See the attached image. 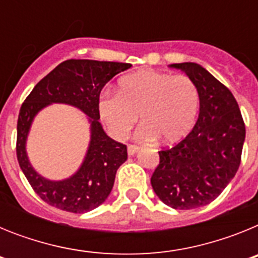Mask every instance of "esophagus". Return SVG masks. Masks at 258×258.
Wrapping results in <instances>:
<instances>
[{"instance_id":"obj_1","label":"esophagus","mask_w":258,"mask_h":258,"mask_svg":"<svg viewBox=\"0 0 258 258\" xmlns=\"http://www.w3.org/2000/svg\"><path fill=\"white\" fill-rule=\"evenodd\" d=\"M138 150H140V147H138V146H134V145L127 146V154H129V156H133V155H136L137 152H138Z\"/></svg>"}]
</instances>
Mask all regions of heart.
Listing matches in <instances>:
<instances>
[{"label":"heart","instance_id":"1","mask_svg":"<svg viewBox=\"0 0 258 258\" xmlns=\"http://www.w3.org/2000/svg\"><path fill=\"white\" fill-rule=\"evenodd\" d=\"M199 108V90L183 75L173 76L157 71H138L118 81L117 93L106 92L99 97L98 111L111 136L124 140L138 121L137 138L164 142L183 138L192 127Z\"/></svg>","mask_w":258,"mask_h":258}]
</instances>
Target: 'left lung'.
Masks as SVG:
<instances>
[{"label": "left lung", "instance_id": "obj_1", "mask_svg": "<svg viewBox=\"0 0 258 258\" xmlns=\"http://www.w3.org/2000/svg\"><path fill=\"white\" fill-rule=\"evenodd\" d=\"M169 67L183 71L197 85L199 117L184 140L159 151L151 184L170 208L195 209L213 202L238 172L245 126L232 93L203 66L184 61Z\"/></svg>", "mask_w": 258, "mask_h": 258}]
</instances>
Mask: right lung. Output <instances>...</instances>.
<instances>
[{
  "mask_svg": "<svg viewBox=\"0 0 258 258\" xmlns=\"http://www.w3.org/2000/svg\"><path fill=\"white\" fill-rule=\"evenodd\" d=\"M129 63L70 59L56 66L33 88L22 104L18 118L17 156L23 173L45 203L72 213H86L106 202L115 175L127 159L126 146L111 140L99 122L98 101L103 86ZM54 103L79 108L88 118L91 141L79 169L63 180H49L30 164L26 154L33 120L40 110Z\"/></svg>",
  "mask_w": 258,
  "mask_h": 258,
  "instance_id": "right-lung-1",
  "label": "right lung"
}]
</instances>
